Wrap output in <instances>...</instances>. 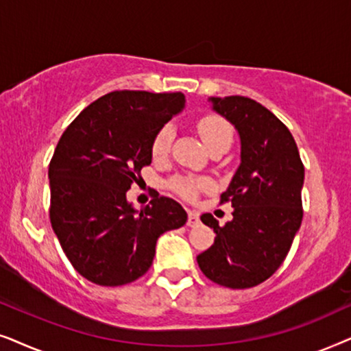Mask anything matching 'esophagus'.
Listing matches in <instances>:
<instances>
[{
    "instance_id": "esophagus-1",
    "label": "esophagus",
    "mask_w": 351,
    "mask_h": 351,
    "mask_svg": "<svg viewBox=\"0 0 351 351\" xmlns=\"http://www.w3.org/2000/svg\"><path fill=\"white\" fill-rule=\"evenodd\" d=\"M200 223V217L197 212H194V210H191V212L188 213V226H197V224Z\"/></svg>"
}]
</instances>
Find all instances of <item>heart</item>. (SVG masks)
Listing matches in <instances>:
<instances>
[{"label": "heart", "mask_w": 351, "mask_h": 351, "mask_svg": "<svg viewBox=\"0 0 351 351\" xmlns=\"http://www.w3.org/2000/svg\"><path fill=\"white\" fill-rule=\"evenodd\" d=\"M197 132L202 138L205 146L212 147L221 143H230L232 139V130L228 125L226 120H223L218 115H205L197 121ZM173 139L171 127H163L160 132L156 134L152 141V156L154 158L165 157L170 151V144ZM175 189L186 199H193L197 193V183L193 180H176Z\"/></svg>", "instance_id": "1"}]
</instances>
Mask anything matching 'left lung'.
Returning <instances> with one entry per match:
<instances>
[{
    "instance_id": "1",
    "label": "left lung",
    "mask_w": 351,
    "mask_h": 351,
    "mask_svg": "<svg viewBox=\"0 0 351 351\" xmlns=\"http://www.w3.org/2000/svg\"><path fill=\"white\" fill-rule=\"evenodd\" d=\"M208 102L237 130L241 163L221 194L234 207L231 221L219 226L210 213L200 217L217 237L197 263L219 286L254 287L282 265L300 230L305 168L291 132L260 102L244 96Z\"/></svg>"
}]
</instances>
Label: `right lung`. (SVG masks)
Returning <instances> with one entry per match:
<instances>
[{"instance_id":"right-lung-1","label":"right lung","mask_w":351,"mask_h":351,"mask_svg":"<svg viewBox=\"0 0 351 351\" xmlns=\"http://www.w3.org/2000/svg\"><path fill=\"white\" fill-rule=\"evenodd\" d=\"M184 109L183 93L114 91L69 125L49 163L51 226L75 269L97 286H123L151 268L157 239L188 213L156 195L136 210L127 191L151 165L152 141Z\"/></svg>"}]
</instances>
